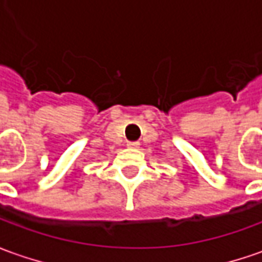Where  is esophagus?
I'll return each mask as SVG.
<instances>
[{
    "instance_id": "34e87169",
    "label": "esophagus",
    "mask_w": 262,
    "mask_h": 262,
    "mask_svg": "<svg viewBox=\"0 0 262 262\" xmlns=\"http://www.w3.org/2000/svg\"><path fill=\"white\" fill-rule=\"evenodd\" d=\"M126 146L129 147V148H137V147L140 146V143H138V141H131V143H128Z\"/></svg>"
}]
</instances>
